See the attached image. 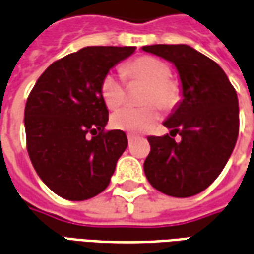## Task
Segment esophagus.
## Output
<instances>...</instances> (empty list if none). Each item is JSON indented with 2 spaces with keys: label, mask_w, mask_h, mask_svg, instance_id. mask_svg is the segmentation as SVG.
<instances>
[{
  "label": "esophagus",
  "mask_w": 254,
  "mask_h": 254,
  "mask_svg": "<svg viewBox=\"0 0 254 254\" xmlns=\"http://www.w3.org/2000/svg\"><path fill=\"white\" fill-rule=\"evenodd\" d=\"M134 138H136V136H134V134H130V133L127 134V141H129V144H132L133 141H134Z\"/></svg>",
  "instance_id": "34e87169"
}]
</instances>
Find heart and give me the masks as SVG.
Listing matches in <instances>:
<instances>
[{
	"label": "heart",
	"instance_id": "1",
	"mask_svg": "<svg viewBox=\"0 0 254 254\" xmlns=\"http://www.w3.org/2000/svg\"><path fill=\"white\" fill-rule=\"evenodd\" d=\"M129 81H141L148 84L143 96L147 106L133 107L127 106L111 116V125L129 133L147 132L159 120L158 105L165 111L176 109L181 102L182 91L176 80H171L170 66L158 58L141 56L127 63L122 69ZM100 95L109 109H117L127 99V89L122 78L114 73H107L100 81ZM152 103V105H148Z\"/></svg>",
	"mask_w": 254,
	"mask_h": 254
}]
</instances>
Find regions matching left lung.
Listing matches in <instances>:
<instances>
[{
    "mask_svg": "<svg viewBox=\"0 0 254 254\" xmlns=\"http://www.w3.org/2000/svg\"><path fill=\"white\" fill-rule=\"evenodd\" d=\"M143 50L176 65L184 96L163 122L170 134L148 137L144 173L167 196H194L218 178L234 149L240 132L237 92L218 64L188 45H152ZM177 134L180 143L172 138Z\"/></svg>",
    "mask_w": 254,
    "mask_h": 254,
    "instance_id": "left-lung-1",
    "label": "left lung"
}]
</instances>
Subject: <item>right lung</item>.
Returning <instances> with one entry per match:
<instances>
[{
  "label": "right lung",
  "mask_w": 254,
  "mask_h": 254,
  "mask_svg": "<svg viewBox=\"0 0 254 254\" xmlns=\"http://www.w3.org/2000/svg\"><path fill=\"white\" fill-rule=\"evenodd\" d=\"M134 50L84 47L53 63L28 95L24 125L31 163L63 198L88 200L110 184L127 138L122 130H105L109 110L100 81Z\"/></svg>",
  "instance_id": "right-lung-1"
}]
</instances>
